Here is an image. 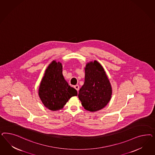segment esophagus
<instances>
[{
	"instance_id": "34e87169",
	"label": "esophagus",
	"mask_w": 155,
	"mask_h": 155,
	"mask_svg": "<svg viewBox=\"0 0 155 155\" xmlns=\"http://www.w3.org/2000/svg\"><path fill=\"white\" fill-rule=\"evenodd\" d=\"M74 87L75 88V89L77 90V91H79V89H80V87H79V86L78 85H75L74 86Z\"/></svg>"
}]
</instances>
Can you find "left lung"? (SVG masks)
<instances>
[{"mask_svg":"<svg viewBox=\"0 0 155 155\" xmlns=\"http://www.w3.org/2000/svg\"><path fill=\"white\" fill-rule=\"evenodd\" d=\"M111 94V84L102 66L97 61L88 63L84 84L78 94L82 106L89 111L100 110L108 103Z\"/></svg>","mask_w":155,"mask_h":155,"instance_id":"1","label":"left lung"}]
</instances>
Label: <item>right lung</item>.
Masks as SVG:
<instances>
[{"label":"right lung","mask_w":155,"mask_h":155,"mask_svg":"<svg viewBox=\"0 0 155 155\" xmlns=\"http://www.w3.org/2000/svg\"><path fill=\"white\" fill-rule=\"evenodd\" d=\"M38 95L44 105L52 111L62 108L71 97L77 95V90L64 79L60 62L53 61L48 67L40 85Z\"/></svg>","instance_id":"add662e5"}]
</instances>
